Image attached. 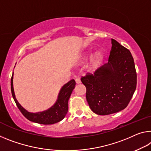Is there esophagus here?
<instances>
[{
	"label": "esophagus",
	"mask_w": 151,
	"mask_h": 151,
	"mask_svg": "<svg viewBox=\"0 0 151 151\" xmlns=\"http://www.w3.org/2000/svg\"><path fill=\"white\" fill-rule=\"evenodd\" d=\"M75 81H76V84H79V83H81V79H80L79 78H76V79H75Z\"/></svg>",
	"instance_id": "esophagus-1"
}]
</instances>
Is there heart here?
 Masks as SVG:
<instances>
[{
	"label": "heart",
	"mask_w": 151,
	"mask_h": 151,
	"mask_svg": "<svg viewBox=\"0 0 151 151\" xmlns=\"http://www.w3.org/2000/svg\"><path fill=\"white\" fill-rule=\"evenodd\" d=\"M91 52H88L87 54H85V58H89L92 56ZM103 60H104V56L100 52H97L95 54L91 60L89 64H88V69L90 70H94L97 69L98 67L101 65Z\"/></svg>",
	"instance_id": "1"
}]
</instances>
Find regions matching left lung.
I'll list each match as a JSON object with an SVG mask.
<instances>
[{
	"label": "left lung",
	"instance_id": "obj_1",
	"mask_svg": "<svg viewBox=\"0 0 151 151\" xmlns=\"http://www.w3.org/2000/svg\"><path fill=\"white\" fill-rule=\"evenodd\" d=\"M108 63L81 78L91 109L105 116L125 109L136 87V72L130 50L111 39Z\"/></svg>",
	"mask_w": 151,
	"mask_h": 151
}]
</instances>
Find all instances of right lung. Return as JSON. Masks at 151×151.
Wrapping results in <instances>:
<instances>
[{
    "instance_id": "right-lung-1",
    "label": "right lung",
    "mask_w": 151,
    "mask_h": 151,
    "mask_svg": "<svg viewBox=\"0 0 151 151\" xmlns=\"http://www.w3.org/2000/svg\"><path fill=\"white\" fill-rule=\"evenodd\" d=\"M75 81L74 79L70 80L62 87L58 93V99L51 107L45 111L37 112V113H32L24 109L16 99L13 88V73L11 79L12 95L20 111L29 121L37 124H45V125L57 123L64 118L68 109V99L73 89L75 88Z\"/></svg>"
}]
</instances>
